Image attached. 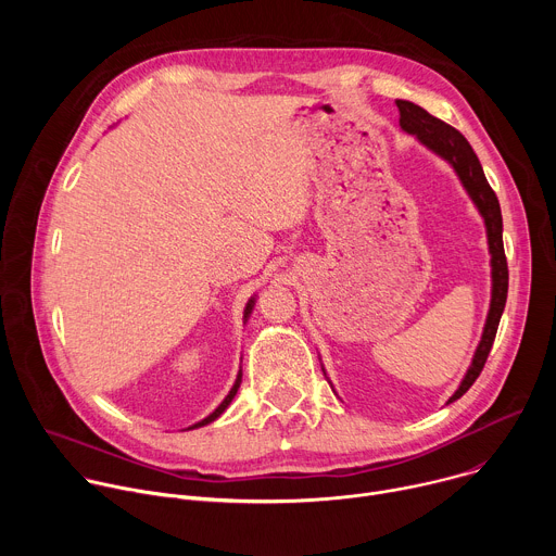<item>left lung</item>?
Listing matches in <instances>:
<instances>
[{
	"mask_svg": "<svg viewBox=\"0 0 556 556\" xmlns=\"http://www.w3.org/2000/svg\"><path fill=\"white\" fill-rule=\"evenodd\" d=\"M401 112V127L416 136L422 144H427L431 151L442 155L446 163L453 165L455 174L459 176L464 189L468 191L470 200L475 206L480 208L484 224H486V235H489V249H491V266H493V299H491V309H489V319L484 326L482 341L478 345V352L472 356V365L468 367L459 389L451 395L448 403L462 399V395L470 389V384L478 380V376L484 369V363L491 354L502 312L506 305L508 296V264H506V253H504V240H502V208L495 191L491 189L484 169L475 155L472 147L468 140L451 125L444 121L431 116L425 112L420 105L409 103V101H395Z\"/></svg>",
	"mask_w": 556,
	"mask_h": 556,
	"instance_id": "8db88e82",
	"label": "left lung"
}]
</instances>
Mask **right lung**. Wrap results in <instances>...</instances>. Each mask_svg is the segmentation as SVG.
I'll use <instances>...</instances> for the list:
<instances>
[{
    "label": "right lung",
    "instance_id": "right-lung-1",
    "mask_svg": "<svg viewBox=\"0 0 556 556\" xmlns=\"http://www.w3.org/2000/svg\"><path fill=\"white\" fill-rule=\"evenodd\" d=\"M253 303H255V301H253V299H251V301H249V305H247V309H244V316H249V314H251V309H253ZM240 382H242V371H240V376H237V380H235V384H232V389H230V391H228V395H226V399H224V403H222V405H219V407H217V409H215V412H213V414H211V416H208V418H204V420H202V422H198V425H193V427H191V429H195V427H204V425H208V422H213V420H215V418H217V416H222V414H224V409H226V407H228V405H230V401H232V399H235V393H237V389H240Z\"/></svg>",
    "mask_w": 556,
    "mask_h": 556
}]
</instances>
